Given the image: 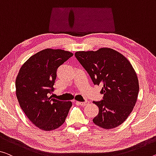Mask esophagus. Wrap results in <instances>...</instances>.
Here are the masks:
<instances>
[{
  "instance_id": "1",
  "label": "esophagus",
  "mask_w": 156,
  "mask_h": 156,
  "mask_svg": "<svg viewBox=\"0 0 156 156\" xmlns=\"http://www.w3.org/2000/svg\"><path fill=\"white\" fill-rule=\"evenodd\" d=\"M76 103H77V104H79V105H80L81 106L84 107V106H86V105H87L89 104V102H88V101H85V102H76Z\"/></svg>"
}]
</instances>
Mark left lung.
<instances>
[{"instance_id": "1", "label": "left lung", "mask_w": 156, "mask_h": 156, "mask_svg": "<svg viewBox=\"0 0 156 156\" xmlns=\"http://www.w3.org/2000/svg\"><path fill=\"white\" fill-rule=\"evenodd\" d=\"M75 55L93 83L102 86L103 100L93 102L99 108L93 123L104 129L116 128L130 114L138 97V78L130 61L107 47L76 51Z\"/></svg>"}]
</instances>
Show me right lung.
Segmentation results:
<instances>
[{
	"label": "right lung",
	"instance_id": "add662e5",
	"mask_svg": "<svg viewBox=\"0 0 156 156\" xmlns=\"http://www.w3.org/2000/svg\"><path fill=\"white\" fill-rule=\"evenodd\" d=\"M73 56L62 49H43L23 64L16 76L19 104L28 119L42 130L51 131L63 125L73 105L49 97L54 91L57 69Z\"/></svg>",
	"mask_w": 156,
	"mask_h": 156
}]
</instances>
